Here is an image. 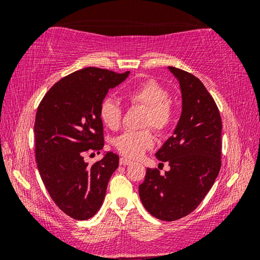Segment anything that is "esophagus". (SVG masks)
I'll return each mask as SVG.
<instances>
[{
	"mask_svg": "<svg viewBox=\"0 0 260 260\" xmlns=\"http://www.w3.org/2000/svg\"><path fill=\"white\" fill-rule=\"evenodd\" d=\"M119 163H120V166H129V165H131V163H133V162H131L130 159L125 158V157H120Z\"/></svg>",
	"mask_w": 260,
	"mask_h": 260,
	"instance_id": "obj_1",
	"label": "esophagus"
}]
</instances>
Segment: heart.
<instances>
[{"mask_svg": "<svg viewBox=\"0 0 260 260\" xmlns=\"http://www.w3.org/2000/svg\"><path fill=\"white\" fill-rule=\"evenodd\" d=\"M124 97L133 105L147 109L143 126L165 131L173 120L174 110L167 88L154 79L140 81L124 92ZM122 108L115 99L106 98L101 105V118L106 126L117 130L122 124ZM154 145L150 130L126 131L116 140V148L127 158H138Z\"/></svg>", "mask_w": 260, "mask_h": 260, "instance_id": "obj_1", "label": "heart"}]
</instances>
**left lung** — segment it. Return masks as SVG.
Wrapping results in <instances>:
<instances>
[{"label":"left lung","instance_id":"obj_1","mask_svg":"<svg viewBox=\"0 0 260 260\" xmlns=\"http://www.w3.org/2000/svg\"><path fill=\"white\" fill-rule=\"evenodd\" d=\"M179 80L182 112L173 136L155 156L168 162L159 174L148 168L140 198L152 216L165 221L181 219L200 205L215 182L221 167V117L214 99L200 79L186 71L168 67Z\"/></svg>","mask_w":260,"mask_h":260}]
</instances>
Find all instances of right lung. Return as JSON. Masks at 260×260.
<instances>
[{"instance_id":"obj_1","label":"right lung","mask_w":260,"mask_h":260,"mask_svg":"<svg viewBox=\"0 0 260 260\" xmlns=\"http://www.w3.org/2000/svg\"><path fill=\"white\" fill-rule=\"evenodd\" d=\"M130 72L86 67L60 79L39 104L35 116V157L52 200L76 220H87L101 208L119 157L106 152L92 166L87 151L104 147L101 105L110 88Z\"/></svg>"}]
</instances>
